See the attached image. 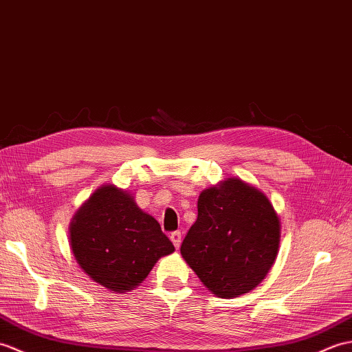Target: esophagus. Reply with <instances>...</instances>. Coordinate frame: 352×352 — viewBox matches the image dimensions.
Returning <instances> with one entry per match:
<instances>
[{
  "label": "esophagus",
  "instance_id": "obj_1",
  "mask_svg": "<svg viewBox=\"0 0 352 352\" xmlns=\"http://www.w3.org/2000/svg\"><path fill=\"white\" fill-rule=\"evenodd\" d=\"M170 239H171V242H173V245L179 250V247H181V242H182L181 232H173V233H171Z\"/></svg>",
  "mask_w": 352,
  "mask_h": 352
}]
</instances>
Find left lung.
<instances>
[{
  "label": "left lung",
  "instance_id": "left-lung-1",
  "mask_svg": "<svg viewBox=\"0 0 352 352\" xmlns=\"http://www.w3.org/2000/svg\"><path fill=\"white\" fill-rule=\"evenodd\" d=\"M282 224L267 194L239 177L203 190L197 220L181 245L186 265L218 298L262 283L277 259Z\"/></svg>",
  "mask_w": 352,
  "mask_h": 352
}]
</instances>
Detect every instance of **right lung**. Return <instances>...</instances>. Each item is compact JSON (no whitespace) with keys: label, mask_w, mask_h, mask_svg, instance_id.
I'll return each mask as SVG.
<instances>
[{"label":"right lung","mask_w":352,"mask_h":352,"mask_svg":"<svg viewBox=\"0 0 352 352\" xmlns=\"http://www.w3.org/2000/svg\"><path fill=\"white\" fill-rule=\"evenodd\" d=\"M70 250L80 268L108 291H132L162 256L175 252L160 223L134 194L107 184L85 200L69 226Z\"/></svg>","instance_id":"1"}]
</instances>
